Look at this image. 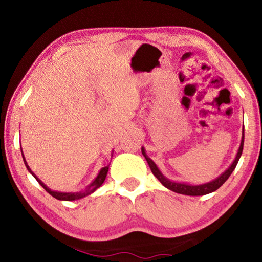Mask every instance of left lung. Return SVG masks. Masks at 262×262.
<instances>
[{"mask_svg":"<svg viewBox=\"0 0 262 262\" xmlns=\"http://www.w3.org/2000/svg\"><path fill=\"white\" fill-rule=\"evenodd\" d=\"M243 147H244V132H243V137H242L241 145H239L238 152H237L236 158H234V161L232 162L231 165H230L227 168V170L223 172V173L217 177V178H215L214 180L209 181V183L201 184V185H190V184H186V183H177V181H172L170 179H167L166 177L162 173L161 170H159V168L157 167V165L155 164L152 159L147 156V152H145V150H144L143 147H142V155H143L144 158L147 159L149 166H150V168H151L152 174L156 177V178L159 181H161L163 186H165L166 188H168L170 190H173V192H176V193L184 194V195H190V196H198V195H206V194L215 192L216 189H219L221 186L228 180V178L230 176H231L234 168H236L239 158H241V156H242Z\"/></svg>","mask_w":262,"mask_h":262,"instance_id":"left-lung-1","label":"left lung"}]
</instances>
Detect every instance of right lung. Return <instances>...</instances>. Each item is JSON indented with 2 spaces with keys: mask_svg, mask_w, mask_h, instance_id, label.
<instances>
[{
  "mask_svg": "<svg viewBox=\"0 0 262 262\" xmlns=\"http://www.w3.org/2000/svg\"><path fill=\"white\" fill-rule=\"evenodd\" d=\"M20 151H21V148H20ZM21 156H23V161H24V164H25V166H26V168H28L29 170V172L31 174H32L35 179H37V181L39 184H40L43 188H45V190L47 193H50L52 196H54L55 199H57V200H62V201H74V200H78V199H82V198H84V196H86V195H90L91 193H94L95 190L97 189V188H99L101 185H103V183L105 181V178H106V176H107V172H108V166L110 165H107V166H105V167H103V168H100V171H99V173L97 174V177L96 178L94 179V181H92V183L88 186V187L84 189V190H81V192H75V193H63V192H56V190H52L51 188H48L47 186L42 183V181L38 178L37 176H35L33 172H32V170H31L30 168V166L28 165V163H26V159H25V157H24V154H23V151H21ZM113 156V155H112Z\"/></svg>",
  "mask_w": 262,
  "mask_h": 262,
  "instance_id": "right-lung-1",
  "label": "right lung"
}]
</instances>
